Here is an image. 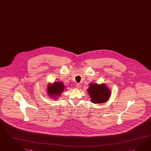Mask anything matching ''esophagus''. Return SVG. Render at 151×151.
Returning a JSON list of instances; mask_svg holds the SVG:
<instances>
[{
  "label": "esophagus",
  "mask_w": 151,
  "mask_h": 151,
  "mask_svg": "<svg viewBox=\"0 0 151 151\" xmlns=\"http://www.w3.org/2000/svg\"><path fill=\"white\" fill-rule=\"evenodd\" d=\"M80 83H77V84H76V88H80Z\"/></svg>",
  "instance_id": "esophagus-1"
}]
</instances>
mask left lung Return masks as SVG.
I'll return each instance as SVG.
<instances>
[{"mask_svg": "<svg viewBox=\"0 0 151 151\" xmlns=\"http://www.w3.org/2000/svg\"><path fill=\"white\" fill-rule=\"evenodd\" d=\"M87 92L90 95L91 101L95 104L106 103L110 98L111 91L105 83L98 84L91 83Z\"/></svg>", "mask_w": 151, "mask_h": 151, "instance_id": "1", "label": "left lung"}]
</instances>
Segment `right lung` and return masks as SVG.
Here are the masks:
<instances>
[{
	"mask_svg": "<svg viewBox=\"0 0 151 151\" xmlns=\"http://www.w3.org/2000/svg\"><path fill=\"white\" fill-rule=\"evenodd\" d=\"M65 86L61 81H55L53 83H48L47 87L48 95L50 97L57 99L63 92Z\"/></svg>",
	"mask_w": 151,
	"mask_h": 151,
	"instance_id": "add662e5",
	"label": "right lung"
}]
</instances>
